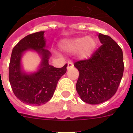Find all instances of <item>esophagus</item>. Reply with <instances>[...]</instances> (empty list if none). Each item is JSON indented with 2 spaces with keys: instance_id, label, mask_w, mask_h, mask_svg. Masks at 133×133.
I'll return each instance as SVG.
<instances>
[{
  "instance_id": "esophagus-1",
  "label": "esophagus",
  "mask_w": 133,
  "mask_h": 133,
  "mask_svg": "<svg viewBox=\"0 0 133 133\" xmlns=\"http://www.w3.org/2000/svg\"><path fill=\"white\" fill-rule=\"evenodd\" d=\"M74 67V64L72 63H70V62H69V63H68V66H67V70H69V69H72V68Z\"/></svg>"
}]
</instances>
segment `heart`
Returning <instances> with one entry per match:
<instances>
[{"instance_id":"heart-1","label":"heart","mask_w":133,"mask_h":133,"mask_svg":"<svg viewBox=\"0 0 133 133\" xmlns=\"http://www.w3.org/2000/svg\"><path fill=\"white\" fill-rule=\"evenodd\" d=\"M97 46V41L91 36H81L62 43V48L69 52H77L81 59H87L93 53Z\"/></svg>"}]
</instances>
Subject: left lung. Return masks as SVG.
<instances>
[{"instance_id": "obj_1", "label": "left lung", "mask_w": 133, "mask_h": 133, "mask_svg": "<svg viewBox=\"0 0 133 133\" xmlns=\"http://www.w3.org/2000/svg\"><path fill=\"white\" fill-rule=\"evenodd\" d=\"M102 45L89 59L75 63L79 77L76 89L85 103H104L117 92L124 71L123 50L108 35H98Z\"/></svg>"}]
</instances>
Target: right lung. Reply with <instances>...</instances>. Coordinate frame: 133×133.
<instances>
[{"label": "right lung", "mask_w": 133, "mask_h": 133, "mask_svg": "<svg viewBox=\"0 0 133 133\" xmlns=\"http://www.w3.org/2000/svg\"><path fill=\"white\" fill-rule=\"evenodd\" d=\"M44 31L27 35L12 49L9 66V78L12 90L21 102L40 106L52 97L58 80L66 72L67 64L55 68L49 63L51 53L45 49ZM29 50L41 55L42 61L39 69L34 74H27L21 68V57Z\"/></svg>", "instance_id": "add662e5"}]
</instances>
